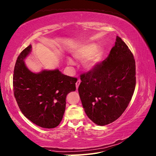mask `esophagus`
<instances>
[{
  "mask_svg": "<svg viewBox=\"0 0 156 156\" xmlns=\"http://www.w3.org/2000/svg\"><path fill=\"white\" fill-rule=\"evenodd\" d=\"M80 84V80H78L76 83V89L78 88V86H79Z\"/></svg>",
  "mask_w": 156,
  "mask_h": 156,
  "instance_id": "1",
  "label": "esophagus"
}]
</instances>
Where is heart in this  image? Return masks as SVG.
I'll use <instances>...</instances> for the list:
<instances>
[{
	"mask_svg": "<svg viewBox=\"0 0 156 156\" xmlns=\"http://www.w3.org/2000/svg\"><path fill=\"white\" fill-rule=\"evenodd\" d=\"M104 48L102 46L94 44H86L78 46L73 51L76 59L83 61V66L87 70H93L100 64L102 59ZM68 63L72 65L74 62L70 58H67Z\"/></svg>",
	"mask_w": 156,
	"mask_h": 156,
	"instance_id": "b5f03b06",
	"label": "heart"
}]
</instances>
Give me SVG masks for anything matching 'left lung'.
<instances>
[{
	"instance_id": "obj_1",
	"label": "left lung",
	"mask_w": 156,
	"mask_h": 156,
	"mask_svg": "<svg viewBox=\"0 0 156 156\" xmlns=\"http://www.w3.org/2000/svg\"><path fill=\"white\" fill-rule=\"evenodd\" d=\"M78 92L88 117L105 126L120 117L136 86V63L128 46L116 37L107 58L81 75Z\"/></svg>"
}]
</instances>
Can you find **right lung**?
Listing matches in <instances>:
<instances>
[{"mask_svg": "<svg viewBox=\"0 0 156 156\" xmlns=\"http://www.w3.org/2000/svg\"><path fill=\"white\" fill-rule=\"evenodd\" d=\"M32 51L31 44L19 54L14 66L13 90L22 113L40 127L54 128L60 124L68 93L76 90L77 79L58 69L34 73L24 60Z\"/></svg>", "mask_w": 156, "mask_h": 156, "instance_id": "1", "label": "right lung"}]
</instances>
